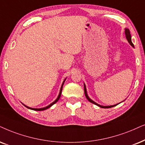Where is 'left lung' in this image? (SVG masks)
<instances>
[{
	"instance_id": "8db88e82",
	"label": "left lung",
	"mask_w": 145,
	"mask_h": 145,
	"mask_svg": "<svg viewBox=\"0 0 145 145\" xmlns=\"http://www.w3.org/2000/svg\"><path fill=\"white\" fill-rule=\"evenodd\" d=\"M125 35H126V39H127V41H129V43H130V45H131V46L134 47L133 43H132V41H131V33H130V31H129V29H125ZM84 93H85V96L86 97V98L88 99V100L89 102H90L91 103H93L94 104H96V106H99V107H100V108H109L114 107V106H115L117 105V104H115V105H112V106H104L100 105V104H97L96 102H95L94 101H93V100H91V99L89 98V96H88L87 91H86V88L85 84H84Z\"/></svg>"
}]
</instances>
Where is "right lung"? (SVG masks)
Instances as JSON below:
<instances>
[{"label":"right lung","mask_w":145,"mask_h":145,"mask_svg":"<svg viewBox=\"0 0 145 145\" xmlns=\"http://www.w3.org/2000/svg\"><path fill=\"white\" fill-rule=\"evenodd\" d=\"M65 80H66V78H65V80H63V83H62L61 87V88H60V91H59V96H58L56 100H55V101H54V102H52V103L50 104H49V105H48V106H46V107L41 108H30V107H29V106H25V104H23L24 106H25V107H27V108H29V109H31V110H36V111H41V110H47V108H50L51 106H53V105H54V104H56V102H57L58 100H59V99L60 98V96H61V91H62V88H63V84H64V82H65Z\"/></svg>","instance_id":"add662e5"}]
</instances>
